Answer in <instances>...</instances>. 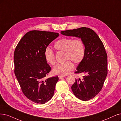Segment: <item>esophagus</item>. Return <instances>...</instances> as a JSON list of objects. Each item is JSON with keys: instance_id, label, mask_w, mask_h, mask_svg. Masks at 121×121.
I'll return each mask as SVG.
<instances>
[{"instance_id": "1", "label": "esophagus", "mask_w": 121, "mask_h": 121, "mask_svg": "<svg viewBox=\"0 0 121 121\" xmlns=\"http://www.w3.org/2000/svg\"><path fill=\"white\" fill-rule=\"evenodd\" d=\"M58 77H59V78L60 79H61L62 78H64V76H58Z\"/></svg>"}]
</instances>
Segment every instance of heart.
Returning <instances> with one entry per match:
<instances>
[{
  "label": "heart",
  "mask_w": 121,
  "mask_h": 121,
  "mask_svg": "<svg viewBox=\"0 0 121 121\" xmlns=\"http://www.w3.org/2000/svg\"><path fill=\"white\" fill-rule=\"evenodd\" d=\"M54 47L56 51L64 52V60L66 61L57 64L53 68L54 75L65 76L69 74L74 68L75 64H79L83 60L85 55V46L80 38L73 39L62 38L55 42ZM44 57L48 63L54 65L55 63V54L51 49L47 47L44 51Z\"/></svg>",
  "instance_id": "heart-1"
}]
</instances>
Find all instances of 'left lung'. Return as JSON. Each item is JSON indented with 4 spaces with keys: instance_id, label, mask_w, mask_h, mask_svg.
<instances>
[{
    "instance_id": "obj_1",
    "label": "left lung",
    "mask_w": 121,
    "mask_h": 121,
    "mask_svg": "<svg viewBox=\"0 0 121 121\" xmlns=\"http://www.w3.org/2000/svg\"><path fill=\"white\" fill-rule=\"evenodd\" d=\"M61 33L81 38L85 44V55L75 73H84L86 75L82 80L76 79L71 89L78 99L88 101L100 92L108 73L107 54L104 45L94 31L89 28L65 30Z\"/></svg>"
}]
</instances>
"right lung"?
I'll list each match as a JSON object with an SVG mask.
<instances>
[{
  "instance_id": "add662e5",
  "label": "right lung",
  "mask_w": 121,
  "mask_h": 121,
  "mask_svg": "<svg viewBox=\"0 0 121 121\" xmlns=\"http://www.w3.org/2000/svg\"><path fill=\"white\" fill-rule=\"evenodd\" d=\"M58 33L32 30L26 33L15 48L14 73L22 92L31 101L43 104L53 96L58 76L44 80L51 71L44 51Z\"/></svg>"
}]
</instances>
